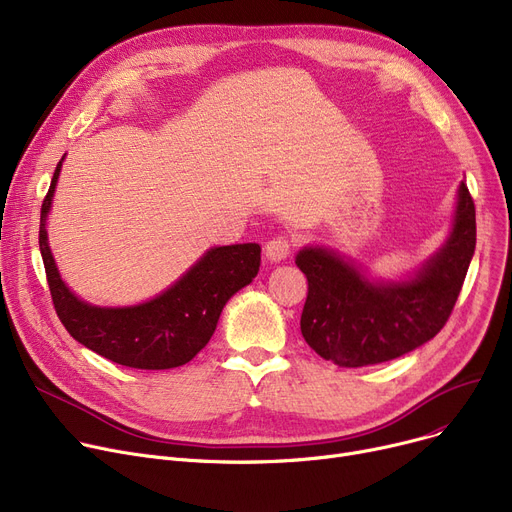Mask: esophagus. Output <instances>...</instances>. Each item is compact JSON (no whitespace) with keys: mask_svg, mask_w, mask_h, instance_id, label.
Returning a JSON list of instances; mask_svg holds the SVG:
<instances>
[{"mask_svg":"<svg viewBox=\"0 0 512 512\" xmlns=\"http://www.w3.org/2000/svg\"><path fill=\"white\" fill-rule=\"evenodd\" d=\"M292 251V240L288 236H274L270 242L265 245V257L270 259L272 263H280L284 261Z\"/></svg>","mask_w":512,"mask_h":512,"instance_id":"esophagus-1","label":"esophagus"}]
</instances>
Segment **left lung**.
<instances>
[{
    "label": "left lung",
    "instance_id": "8db88e82",
    "mask_svg": "<svg viewBox=\"0 0 512 512\" xmlns=\"http://www.w3.org/2000/svg\"><path fill=\"white\" fill-rule=\"evenodd\" d=\"M475 253V205L459 186L452 232L421 270L402 282H369L334 251L297 255L309 292L301 332L313 351L340 367L392 361L432 340L448 321Z\"/></svg>",
    "mask_w": 512,
    "mask_h": 512
}]
</instances>
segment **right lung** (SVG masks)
<instances>
[{"label":"right lung","mask_w":512,"mask_h":512,"mask_svg":"<svg viewBox=\"0 0 512 512\" xmlns=\"http://www.w3.org/2000/svg\"><path fill=\"white\" fill-rule=\"evenodd\" d=\"M64 161V157H62ZM62 161L41 205L39 249L53 307L68 334L93 353L124 367L172 369L191 361L218 326L232 294L253 282L261 247L255 242L209 249L174 286L134 307H95L68 290L47 245L45 220Z\"/></svg>","instance_id":"add662e5"}]
</instances>
